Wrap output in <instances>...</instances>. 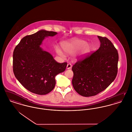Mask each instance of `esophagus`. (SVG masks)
<instances>
[{
    "label": "esophagus",
    "mask_w": 132,
    "mask_h": 132,
    "mask_svg": "<svg viewBox=\"0 0 132 132\" xmlns=\"http://www.w3.org/2000/svg\"><path fill=\"white\" fill-rule=\"evenodd\" d=\"M71 67H72V64H70V63H68L67 65V69H69L71 68Z\"/></svg>",
    "instance_id": "esophagus-1"
}]
</instances>
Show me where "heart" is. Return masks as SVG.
<instances>
[{"label":"heart","instance_id":"heart-1","mask_svg":"<svg viewBox=\"0 0 132 132\" xmlns=\"http://www.w3.org/2000/svg\"><path fill=\"white\" fill-rule=\"evenodd\" d=\"M63 51L68 54H71L81 49V54L84 55L89 53L91 50V47L87 42L80 39H74L70 41L63 42L61 43ZM57 53L62 57H64V54L58 47L55 48Z\"/></svg>","mask_w":132,"mask_h":132}]
</instances>
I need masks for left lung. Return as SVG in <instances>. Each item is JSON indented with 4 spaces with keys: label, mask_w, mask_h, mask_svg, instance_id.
<instances>
[{
    "label": "left lung",
    "mask_w": 132,
    "mask_h": 132,
    "mask_svg": "<svg viewBox=\"0 0 132 132\" xmlns=\"http://www.w3.org/2000/svg\"><path fill=\"white\" fill-rule=\"evenodd\" d=\"M98 37L101 43L99 48L80 59L72 68L73 88L84 97L95 96L105 90L118 73L119 55L116 48L107 37Z\"/></svg>",
    "instance_id": "left-lung-1"
}]
</instances>
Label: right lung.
<instances>
[{
    "mask_svg": "<svg viewBox=\"0 0 132 132\" xmlns=\"http://www.w3.org/2000/svg\"><path fill=\"white\" fill-rule=\"evenodd\" d=\"M57 33L42 30L27 35L15 47L13 54L14 74L24 87L32 93L46 95L54 88L55 76L64 72L67 63H58L40 48L45 37Z\"/></svg>",
    "mask_w": 132,
    "mask_h": 132,
    "instance_id": "add662e5",
    "label": "right lung"
}]
</instances>
